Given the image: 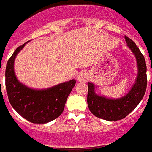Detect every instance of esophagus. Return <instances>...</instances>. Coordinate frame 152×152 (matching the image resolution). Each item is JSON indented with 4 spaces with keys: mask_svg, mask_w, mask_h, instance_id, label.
I'll return each instance as SVG.
<instances>
[{
    "mask_svg": "<svg viewBox=\"0 0 152 152\" xmlns=\"http://www.w3.org/2000/svg\"><path fill=\"white\" fill-rule=\"evenodd\" d=\"M88 78H89L88 73H87L86 72H80L78 76H77V80H78L79 82H81V83L87 82V80H88Z\"/></svg>",
    "mask_w": 152,
    "mask_h": 152,
    "instance_id": "obj_1",
    "label": "esophagus"
}]
</instances>
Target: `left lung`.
<instances>
[{"mask_svg":"<svg viewBox=\"0 0 152 152\" xmlns=\"http://www.w3.org/2000/svg\"><path fill=\"white\" fill-rule=\"evenodd\" d=\"M127 46L136 57L138 73L134 86L124 97L111 99L97 95L95 87L89 82L87 104L92 114L100 119L108 121H117L125 118L136 108L142 100L147 88V66L144 55L136 44L125 36Z\"/></svg>","mask_w":152,"mask_h":152,"instance_id":"1","label":"left lung"}]
</instances>
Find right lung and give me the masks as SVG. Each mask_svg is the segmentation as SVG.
I'll use <instances>...</instances> for the list:
<instances>
[{"mask_svg": "<svg viewBox=\"0 0 152 152\" xmlns=\"http://www.w3.org/2000/svg\"><path fill=\"white\" fill-rule=\"evenodd\" d=\"M27 43L15 50L7 63L5 86L8 100L15 110L26 120L33 123H49L62 113L76 80H71L44 90H34L19 82L15 74L14 61Z\"/></svg>", "mask_w": 152, "mask_h": 152, "instance_id": "right-lung-1", "label": "right lung"}]
</instances>
